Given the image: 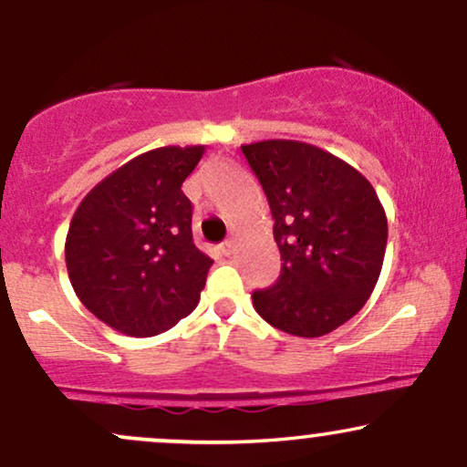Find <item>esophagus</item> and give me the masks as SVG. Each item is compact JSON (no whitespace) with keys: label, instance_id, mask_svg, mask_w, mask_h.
<instances>
[{"label":"esophagus","instance_id":"esophagus-1","mask_svg":"<svg viewBox=\"0 0 467 467\" xmlns=\"http://www.w3.org/2000/svg\"><path fill=\"white\" fill-rule=\"evenodd\" d=\"M219 248H222L223 254H233V250H234V237H230V239L223 241V244L219 245Z\"/></svg>","mask_w":467,"mask_h":467}]
</instances>
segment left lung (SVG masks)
I'll return each instance as SVG.
<instances>
[{"instance_id": "8db88e82", "label": "left lung", "mask_w": 467, "mask_h": 467, "mask_svg": "<svg viewBox=\"0 0 467 467\" xmlns=\"http://www.w3.org/2000/svg\"><path fill=\"white\" fill-rule=\"evenodd\" d=\"M275 217L281 276L252 294L256 314L298 337L329 334L353 318L378 283L387 213L358 169L298 140L241 144Z\"/></svg>"}]
</instances>
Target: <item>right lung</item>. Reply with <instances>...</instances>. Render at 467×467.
Here are the masks:
<instances>
[{
  "label": "right lung",
  "mask_w": 467,
  "mask_h": 467,
  "mask_svg": "<svg viewBox=\"0 0 467 467\" xmlns=\"http://www.w3.org/2000/svg\"><path fill=\"white\" fill-rule=\"evenodd\" d=\"M206 147H160L100 180L78 203L66 237L78 301L111 329L149 337L200 303L213 259L192 244L182 192Z\"/></svg>",
  "instance_id": "obj_1"
}]
</instances>
